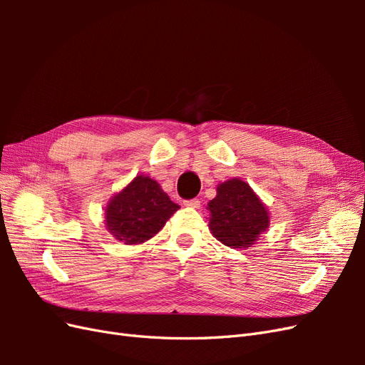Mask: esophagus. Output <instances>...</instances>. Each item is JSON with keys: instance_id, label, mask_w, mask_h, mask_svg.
I'll use <instances>...</instances> for the list:
<instances>
[{"instance_id": "esophagus-1", "label": "esophagus", "mask_w": 365, "mask_h": 365, "mask_svg": "<svg viewBox=\"0 0 365 365\" xmlns=\"http://www.w3.org/2000/svg\"><path fill=\"white\" fill-rule=\"evenodd\" d=\"M185 207H192V208H200L201 207V201L200 200H189V201H184Z\"/></svg>"}]
</instances>
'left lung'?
<instances>
[{
    "mask_svg": "<svg viewBox=\"0 0 365 365\" xmlns=\"http://www.w3.org/2000/svg\"><path fill=\"white\" fill-rule=\"evenodd\" d=\"M208 228L217 240L231 248L254 245L262 231L269 227L268 208L239 178L217 185L216 197L208 202Z\"/></svg>",
    "mask_w": 365,
    "mask_h": 365,
    "instance_id": "8db88e82",
    "label": "left lung"
}]
</instances>
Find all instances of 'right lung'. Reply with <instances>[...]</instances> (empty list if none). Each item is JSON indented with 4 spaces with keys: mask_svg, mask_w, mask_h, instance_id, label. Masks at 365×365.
I'll return each instance as SVG.
<instances>
[{
    "mask_svg": "<svg viewBox=\"0 0 365 365\" xmlns=\"http://www.w3.org/2000/svg\"><path fill=\"white\" fill-rule=\"evenodd\" d=\"M178 208L155 180L138 175L108 202L106 230L125 245L143 244L155 236Z\"/></svg>",
    "mask_w": 365,
    "mask_h": 365,
    "instance_id": "1",
    "label": "right lung"
}]
</instances>
